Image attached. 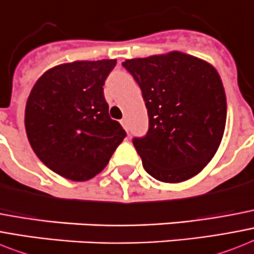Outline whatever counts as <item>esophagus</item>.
Wrapping results in <instances>:
<instances>
[{"instance_id":"esophagus-1","label":"esophagus","mask_w":254,"mask_h":254,"mask_svg":"<svg viewBox=\"0 0 254 254\" xmlns=\"http://www.w3.org/2000/svg\"><path fill=\"white\" fill-rule=\"evenodd\" d=\"M121 123V125H123V127L124 129H125V130H129V127H127V119H123V120L120 121Z\"/></svg>"}]
</instances>
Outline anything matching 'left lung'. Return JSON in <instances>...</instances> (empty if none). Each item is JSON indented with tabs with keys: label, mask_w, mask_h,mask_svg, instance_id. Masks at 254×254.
<instances>
[{
	"label": "left lung",
	"mask_w": 254,
	"mask_h": 254,
	"mask_svg": "<svg viewBox=\"0 0 254 254\" xmlns=\"http://www.w3.org/2000/svg\"><path fill=\"white\" fill-rule=\"evenodd\" d=\"M145 100L148 131L133 145L148 175L181 183L199 174L223 138L227 102L213 65L183 52L125 60Z\"/></svg>",
	"instance_id": "8db88e82"
}]
</instances>
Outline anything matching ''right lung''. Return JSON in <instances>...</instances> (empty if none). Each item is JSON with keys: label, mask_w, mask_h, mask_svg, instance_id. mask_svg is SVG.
Wrapping results in <instances>:
<instances>
[{"label": "right lung", "mask_w": 254, "mask_h": 254, "mask_svg": "<svg viewBox=\"0 0 254 254\" xmlns=\"http://www.w3.org/2000/svg\"><path fill=\"white\" fill-rule=\"evenodd\" d=\"M115 66L116 60L61 64L31 90L24 112L27 138L39 159L60 176L90 180L127 137L109 117L103 92Z\"/></svg>", "instance_id": "add662e5"}]
</instances>
